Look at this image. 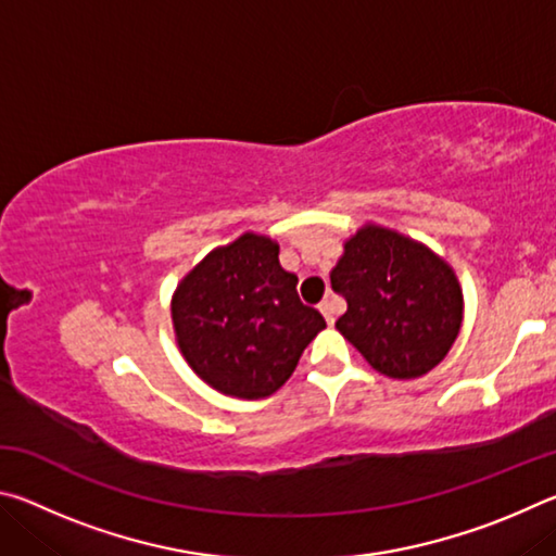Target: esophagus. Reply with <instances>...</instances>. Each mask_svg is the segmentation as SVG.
I'll return each mask as SVG.
<instances>
[{
  "label": "esophagus",
  "instance_id": "esophagus-1",
  "mask_svg": "<svg viewBox=\"0 0 556 556\" xmlns=\"http://www.w3.org/2000/svg\"><path fill=\"white\" fill-rule=\"evenodd\" d=\"M318 312L324 314V318H326V324L328 326H333L336 324V316H338V301L336 299H324L321 304H318Z\"/></svg>",
  "mask_w": 556,
  "mask_h": 556
}]
</instances>
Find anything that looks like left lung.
Returning a JSON list of instances; mask_svg holds the SVG:
<instances>
[{
  "label": "left lung",
  "mask_w": 556,
  "mask_h": 556,
  "mask_svg": "<svg viewBox=\"0 0 556 556\" xmlns=\"http://www.w3.org/2000/svg\"><path fill=\"white\" fill-rule=\"evenodd\" d=\"M331 287L348 304L338 331L394 380L437 368L464 321L454 269L427 244L380 225H363L345 240Z\"/></svg>",
  "instance_id": "8db88e82"
}]
</instances>
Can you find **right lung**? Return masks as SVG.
<instances>
[{"label": "right lung", "mask_w": 556, "mask_h": 556, "mask_svg": "<svg viewBox=\"0 0 556 556\" xmlns=\"http://www.w3.org/2000/svg\"><path fill=\"white\" fill-rule=\"evenodd\" d=\"M296 281L265 235L244 232L205 255L172 299L176 343L191 370L230 397L277 392L326 328L316 308L301 304Z\"/></svg>", "instance_id": "right-lung-1"}]
</instances>
